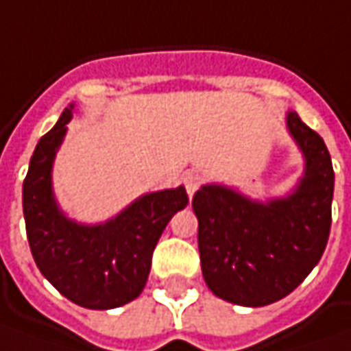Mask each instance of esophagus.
Masks as SVG:
<instances>
[{
    "label": "esophagus",
    "mask_w": 351,
    "mask_h": 351,
    "mask_svg": "<svg viewBox=\"0 0 351 351\" xmlns=\"http://www.w3.org/2000/svg\"><path fill=\"white\" fill-rule=\"evenodd\" d=\"M199 186H202V176L196 175V173H190V175L184 176V188H186L190 198L196 194V190H198Z\"/></svg>",
    "instance_id": "esophagus-1"
}]
</instances>
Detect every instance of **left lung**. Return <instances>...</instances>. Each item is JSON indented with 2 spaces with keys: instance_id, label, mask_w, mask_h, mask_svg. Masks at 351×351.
<instances>
[{
  "instance_id": "8db88e82",
  "label": "left lung",
  "mask_w": 351,
  "mask_h": 351,
  "mask_svg": "<svg viewBox=\"0 0 351 351\" xmlns=\"http://www.w3.org/2000/svg\"><path fill=\"white\" fill-rule=\"evenodd\" d=\"M287 130L305 157V175L285 196L254 202L206 184L194 194L202 274L217 297L264 307L289 295L319 264L332 223L334 169L315 130L295 112Z\"/></svg>"
}]
</instances>
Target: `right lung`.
<instances>
[{
  "instance_id": "right-lung-1",
  "label": "right lung",
  "mask_w": 351,
  "mask_h": 351,
  "mask_svg": "<svg viewBox=\"0 0 351 351\" xmlns=\"http://www.w3.org/2000/svg\"><path fill=\"white\" fill-rule=\"evenodd\" d=\"M73 104L44 134L23 182V213L32 258L56 289L85 308L120 307L143 291L159 237L176 212L184 210V186L138 198L106 223L67 219L52 194V163L66 136Z\"/></svg>"
}]
</instances>
